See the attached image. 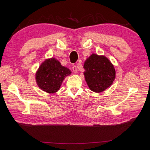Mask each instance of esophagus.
I'll return each mask as SVG.
<instances>
[{"label":"esophagus","instance_id":"esophagus-1","mask_svg":"<svg viewBox=\"0 0 150 150\" xmlns=\"http://www.w3.org/2000/svg\"><path fill=\"white\" fill-rule=\"evenodd\" d=\"M73 71L75 73H78V69L77 68V66L76 65H73Z\"/></svg>","mask_w":150,"mask_h":150}]
</instances>
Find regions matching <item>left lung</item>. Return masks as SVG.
<instances>
[{"mask_svg": "<svg viewBox=\"0 0 150 150\" xmlns=\"http://www.w3.org/2000/svg\"><path fill=\"white\" fill-rule=\"evenodd\" d=\"M84 77L88 87L96 93L106 90L113 84L115 70L108 58L93 53L84 64Z\"/></svg>", "mask_w": 150, "mask_h": 150, "instance_id": "1", "label": "left lung"}]
</instances>
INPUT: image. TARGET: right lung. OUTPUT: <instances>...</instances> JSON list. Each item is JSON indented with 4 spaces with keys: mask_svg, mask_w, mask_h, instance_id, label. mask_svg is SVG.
<instances>
[{
    "mask_svg": "<svg viewBox=\"0 0 150 150\" xmlns=\"http://www.w3.org/2000/svg\"><path fill=\"white\" fill-rule=\"evenodd\" d=\"M71 73L55 58L46 59L41 64L35 75L36 82L41 90L49 93L58 91L64 79Z\"/></svg>",
    "mask_w": 150,
    "mask_h": 150,
    "instance_id": "right-lung-1",
    "label": "right lung"
}]
</instances>
